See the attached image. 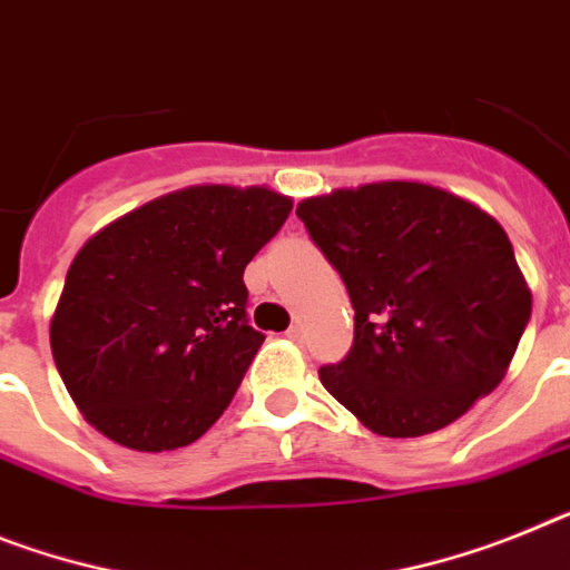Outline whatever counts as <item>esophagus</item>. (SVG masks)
Here are the masks:
<instances>
[{"mask_svg": "<svg viewBox=\"0 0 570 570\" xmlns=\"http://www.w3.org/2000/svg\"><path fill=\"white\" fill-rule=\"evenodd\" d=\"M288 340H294V343H303V340H305V325L303 323L291 325V328H288Z\"/></svg>", "mask_w": 570, "mask_h": 570, "instance_id": "34e87169", "label": "esophagus"}]
</instances>
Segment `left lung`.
Here are the masks:
<instances>
[{
	"label": "left lung",
	"instance_id": "1",
	"mask_svg": "<svg viewBox=\"0 0 570 570\" xmlns=\"http://www.w3.org/2000/svg\"><path fill=\"white\" fill-rule=\"evenodd\" d=\"M296 216L354 308L352 352L320 381L366 430L426 435L502 383L533 296L488 210L424 181H374L305 198Z\"/></svg>",
	"mask_w": 570,
	"mask_h": 570
}]
</instances>
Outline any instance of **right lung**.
<instances>
[{
    "instance_id": "obj_1",
    "label": "right lung",
    "mask_w": 570,
    "mask_h": 570,
    "mask_svg": "<svg viewBox=\"0 0 570 570\" xmlns=\"http://www.w3.org/2000/svg\"><path fill=\"white\" fill-rule=\"evenodd\" d=\"M294 198L265 184H193L115 218L77 250L51 354L82 417L138 452L216 424L265 334L247 325V262Z\"/></svg>"
}]
</instances>
